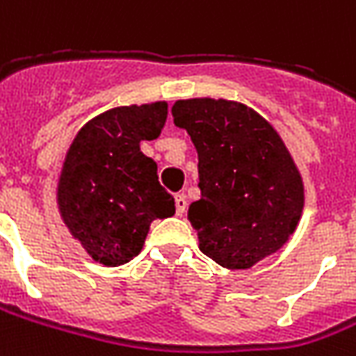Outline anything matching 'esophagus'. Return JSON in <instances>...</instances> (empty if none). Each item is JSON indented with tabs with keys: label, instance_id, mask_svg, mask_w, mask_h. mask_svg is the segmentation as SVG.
<instances>
[{
	"label": "esophagus",
	"instance_id": "obj_1",
	"mask_svg": "<svg viewBox=\"0 0 356 356\" xmlns=\"http://www.w3.org/2000/svg\"><path fill=\"white\" fill-rule=\"evenodd\" d=\"M185 210H186V196L177 195L175 196V212H177V216H183Z\"/></svg>",
	"mask_w": 356,
	"mask_h": 356
}]
</instances>
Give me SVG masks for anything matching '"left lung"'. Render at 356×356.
<instances>
[{
    "label": "left lung",
    "instance_id": "left-lung-1",
    "mask_svg": "<svg viewBox=\"0 0 356 356\" xmlns=\"http://www.w3.org/2000/svg\"><path fill=\"white\" fill-rule=\"evenodd\" d=\"M173 123L198 152L202 198L188 221L198 247L227 270H248L277 252L299 225L305 185L277 131L245 104L177 100Z\"/></svg>",
    "mask_w": 356,
    "mask_h": 356
}]
</instances>
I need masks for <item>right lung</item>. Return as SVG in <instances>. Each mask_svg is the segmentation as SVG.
Here are the masks:
<instances>
[{"label":"right lung","mask_w":356,"mask_h":356,"mask_svg":"<svg viewBox=\"0 0 356 356\" xmlns=\"http://www.w3.org/2000/svg\"><path fill=\"white\" fill-rule=\"evenodd\" d=\"M165 119L168 102L108 109L90 119L67 150L57 208L69 233L100 264L133 260L150 223L175 213L156 161L140 152L143 140L160 136Z\"/></svg>","instance_id":"right-lung-1"}]
</instances>
